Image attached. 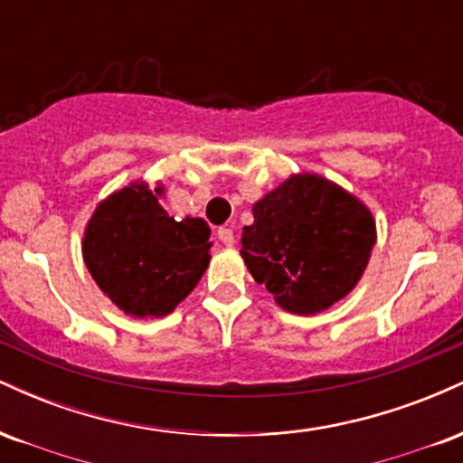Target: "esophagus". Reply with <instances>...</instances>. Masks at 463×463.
<instances>
[{
  "instance_id": "obj_1",
  "label": "esophagus",
  "mask_w": 463,
  "mask_h": 463,
  "mask_svg": "<svg viewBox=\"0 0 463 463\" xmlns=\"http://www.w3.org/2000/svg\"><path fill=\"white\" fill-rule=\"evenodd\" d=\"M217 239H220L222 243H224V246H235V235H232V231L231 228H226V226H222L220 231H217Z\"/></svg>"
}]
</instances>
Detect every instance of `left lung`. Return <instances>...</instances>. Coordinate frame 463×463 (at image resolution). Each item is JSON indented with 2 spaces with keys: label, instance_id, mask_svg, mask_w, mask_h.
I'll return each mask as SVG.
<instances>
[{
  "label": "left lung",
  "instance_id": "left-lung-1",
  "mask_svg": "<svg viewBox=\"0 0 463 463\" xmlns=\"http://www.w3.org/2000/svg\"><path fill=\"white\" fill-rule=\"evenodd\" d=\"M241 257L280 307L313 316L342 300L368 265L376 228L372 213L348 191L300 174L252 206Z\"/></svg>",
  "mask_w": 463,
  "mask_h": 463
}]
</instances>
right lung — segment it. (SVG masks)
I'll return each instance as SVG.
<instances>
[{
  "instance_id": "add662e5",
  "label": "right lung",
  "mask_w": 463,
  "mask_h": 463,
  "mask_svg": "<svg viewBox=\"0 0 463 463\" xmlns=\"http://www.w3.org/2000/svg\"><path fill=\"white\" fill-rule=\"evenodd\" d=\"M161 187L115 191L87 224L82 254L99 289L135 317H161L191 294L209 265V226L176 222L158 204Z\"/></svg>"
}]
</instances>
